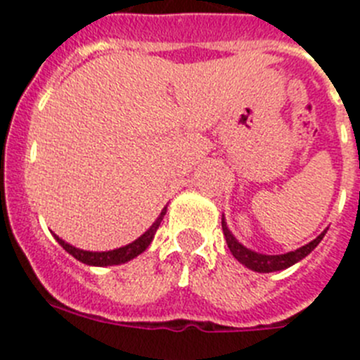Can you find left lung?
I'll use <instances>...</instances> for the list:
<instances>
[{
  "mask_svg": "<svg viewBox=\"0 0 360 360\" xmlns=\"http://www.w3.org/2000/svg\"><path fill=\"white\" fill-rule=\"evenodd\" d=\"M221 229H224V236L227 240L232 256L236 257L238 262L247 266V269L254 270V272H263V274H266V272H276V270H285L294 265V263L301 262L303 257H307L311 250L316 249L317 245L321 243V240H323L324 234H326V231L321 232L316 240L310 241L304 247H301V249L292 250V252L278 254V256H266V254H257L254 250H249L247 247H243L236 238L232 236L231 231L227 229V224H225V219H221Z\"/></svg>",
  "mask_w": 360,
  "mask_h": 360,
  "instance_id": "1",
  "label": "left lung"
}]
</instances>
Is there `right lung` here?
<instances>
[{"label": "right lung", "instance_id": "add662e5", "mask_svg": "<svg viewBox=\"0 0 360 360\" xmlns=\"http://www.w3.org/2000/svg\"><path fill=\"white\" fill-rule=\"evenodd\" d=\"M164 214H165V209L160 212V216L157 218V221H155V224L149 227V231H146L144 234L139 238V240H135L133 243L126 245V247H120V249L108 250V252H90V250H81V249H75V247H72V245L66 243V241H63L61 238L56 236V240L59 241V245H61L66 252L72 254L75 259L86 263V265H94V266L120 265V263L129 262V259H133V257H136L139 254H142L146 249H148L149 243H151L153 238H155V232H157V229H158V225H160Z\"/></svg>", "mask_w": 360, "mask_h": 360}]
</instances>
